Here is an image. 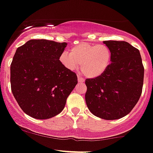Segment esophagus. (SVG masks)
I'll return each mask as SVG.
<instances>
[{
    "label": "esophagus",
    "mask_w": 153,
    "mask_h": 153,
    "mask_svg": "<svg viewBox=\"0 0 153 153\" xmlns=\"http://www.w3.org/2000/svg\"><path fill=\"white\" fill-rule=\"evenodd\" d=\"M78 82H80V83L84 82V79L82 78V77L80 76V75H78Z\"/></svg>",
    "instance_id": "1"
}]
</instances>
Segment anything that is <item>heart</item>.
I'll return each instance as SVG.
<instances>
[{
    "mask_svg": "<svg viewBox=\"0 0 153 153\" xmlns=\"http://www.w3.org/2000/svg\"><path fill=\"white\" fill-rule=\"evenodd\" d=\"M60 63L65 69L73 71L81 63V70L85 76L96 78L101 76L109 67L111 51L105 45H96L88 42L77 44L68 52L60 56Z\"/></svg>",
    "mask_w": 153,
    "mask_h": 153,
    "instance_id": "heart-1",
    "label": "heart"
}]
</instances>
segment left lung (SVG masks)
Wrapping results in <instances>:
<instances>
[{
	"mask_svg": "<svg viewBox=\"0 0 153 153\" xmlns=\"http://www.w3.org/2000/svg\"><path fill=\"white\" fill-rule=\"evenodd\" d=\"M111 51L109 67L101 76L86 79L85 101L90 112L107 120L131 112L142 93L144 68L138 49L124 41H104Z\"/></svg>",
	"mask_w": 153,
	"mask_h": 153,
	"instance_id": "1",
	"label": "left lung"
}]
</instances>
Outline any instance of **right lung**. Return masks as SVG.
I'll return each mask as SVG.
<instances>
[{
    "mask_svg": "<svg viewBox=\"0 0 153 153\" xmlns=\"http://www.w3.org/2000/svg\"><path fill=\"white\" fill-rule=\"evenodd\" d=\"M66 45L31 39L16 50L10 66L11 90L28 116L45 120L60 114L78 84L76 74L59 60Z\"/></svg>",
    "mask_w": 153,
    "mask_h": 153,
    "instance_id": "obj_1",
    "label": "right lung"
}]
</instances>
